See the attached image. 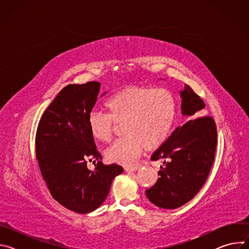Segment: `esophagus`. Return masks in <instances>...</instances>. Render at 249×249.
<instances>
[{"instance_id": "1", "label": "esophagus", "mask_w": 249, "mask_h": 249, "mask_svg": "<svg viewBox=\"0 0 249 249\" xmlns=\"http://www.w3.org/2000/svg\"><path fill=\"white\" fill-rule=\"evenodd\" d=\"M126 171H136L139 169V165H134V166H125L124 168Z\"/></svg>"}]
</instances>
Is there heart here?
I'll return each mask as SVG.
<instances>
[{
	"mask_svg": "<svg viewBox=\"0 0 249 249\" xmlns=\"http://www.w3.org/2000/svg\"><path fill=\"white\" fill-rule=\"evenodd\" d=\"M108 114L92 111L88 117L91 136L108 142L113 134L114 122H123V137L105 151L109 161L132 164L146 148L154 150L169 137L176 118V100L164 89L130 87L106 99Z\"/></svg>",
	"mask_w": 249,
	"mask_h": 249,
	"instance_id": "obj_1",
	"label": "heart"
}]
</instances>
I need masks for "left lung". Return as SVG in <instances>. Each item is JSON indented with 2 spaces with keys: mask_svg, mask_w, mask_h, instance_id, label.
Segmentation results:
<instances>
[{
  "mask_svg": "<svg viewBox=\"0 0 249 249\" xmlns=\"http://www.w3.org/2000/svg\"><path fill=\"white\" fill-rule=\"evenodd\" d=\"M181 114L187 121L177 127L151 160H163L156 184L146 190L148 199L163 209H176L190 201L206 182L217 147V128L212 117L202 116L205 103L184 85L179 91Z\"/></svg>",
  "mask_w": 249,
  "mask_h": 249,
  "instance_id": "1",
  "label": "left lung"
}]
</instances>
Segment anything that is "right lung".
Listing matches in <instances>:
<instances>
[{"label": "right lung", "mask_w": 249, "mask_h": 249, "mask_svg": "<svg viewBox=\"0 0 249 249\" xmlns=\"http://www.w3.org/2000/svg\"><path fill=\"white\" fill-rule=\"evenodd\" d=\"M99 89L98 82L65 87L44 111L35 138L40 171L52 197L80 214L97 209L115 176L123 172L118 164H103L89 129ZM92 159L99 161L90 171L86 162Z\"/></svg>", "instance_id": "1"}]
</instances>
